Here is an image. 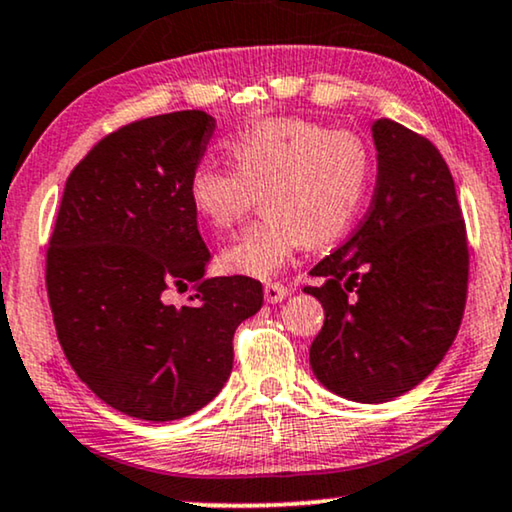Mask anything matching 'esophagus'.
Here are the masks:
<instances>
[{"label": "esophagus", "mask_w": 512, "mask_h": 512, "mask_svg": "<svg viewBox=\"0 0 512 512\" xmlns=\"http://www.w3.org/2000/svg\"><path fill=\"white\" fill-rule=\"evenodd\" d=\"M285 297H288V288H285L283 283H267V285H264V299H267L269 304L283 302Z\"/></svg>", "instance_id": "34e87169"}]
</instances>
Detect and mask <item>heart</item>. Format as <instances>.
<instances>
[{"instance_id":"b5f03b06","label":"heart","mask_w":512,"mask_h":512,"mask_svg":"<svg viewBox=\"0 0 512 512\" xmlns=\"http://www.w3.org/2000/svg\"><path fill=\"white\" fill-rule=\"evenodd\" d=\"M234 170L201 161L189 175V201L215 229H231L262 192L264 215L222 252L234 274L271 278L304 243L342 236L363 206L372 154L358 133L281 117L245 128L229 142Z\"/></svg>"}]
</instances>
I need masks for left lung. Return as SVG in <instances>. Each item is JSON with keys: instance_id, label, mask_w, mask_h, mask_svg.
Listing matches in <instances>:
<instances>
[{"instance_id": "8db88e82", "label": "left lung", "mask_w": 512, "mask_h": 512, "mask_svg": "<svg viewBox=\"0 0 512 512\" xmlns=\"http://www.w3.org/2000/svg\"><path fill=\"white\" fill-rule=\"evenodd\" d=\"M372 206L304 285L325 323L309 349L320 384L386 403L424 381L452 346L468 295V234L452 173L424 135L379 119Z\"/></svg>"}]
</instances>
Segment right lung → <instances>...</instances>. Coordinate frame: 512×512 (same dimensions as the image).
Listing matches in <instances>:
<instances>
[{
	"mask_svg": "<svg viewBox=\"0 0 512 512\" xmlns=\"http://www.w3.org/2000/svg\"><path fill=\"white\" fill-rule=\"evenodd\" d=\"M215 119L203 109L117 128L67 177L46 248V292L72 370L128 417L175 421L208 405L234 365V332L262 283L206 278L210 250L189 175ZM170 291H189L175 307Z\"/></svg>",
	"mask_w": 512,
	"mask_h": 512,
	"instance_id": "add662e5",
	"label": "right lung"
}]
</instances>
